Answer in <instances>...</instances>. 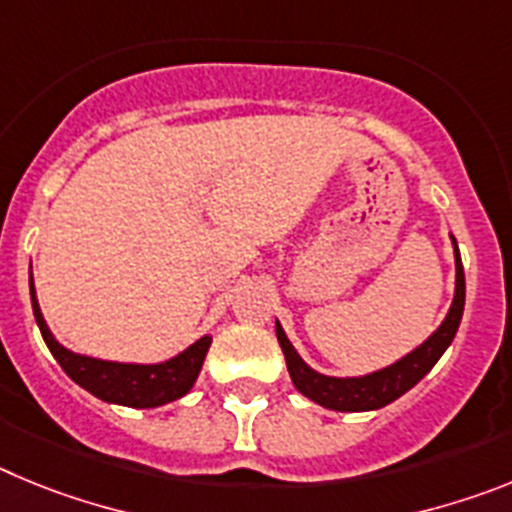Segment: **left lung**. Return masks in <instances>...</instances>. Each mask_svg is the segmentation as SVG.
Instances as JSON below:
<instances>
[{
	"label": "left lung",
	"instance_id": "obj_1",
	"mask_svg": "<svg viewBox=\"0 0 512 512\" xmlns=\"http://www.w3.org/2000/svg\"><path fill=\"white\" fill-rule=\"evenodd\" d=\"M451 246H454V266H456V284H454V300H451L446 318L441 320L431 336L425 338L418 348H413L410 354L402 359L392 361V364L374 369L369 374H359V377H330V374L312 369L292 346V341L284 333L282 323L277 320V338L279 346L284 351V361H287V372L292 377V384L307 397V400L318 402L328 410H338V413H366V410H379L384 405L395 402L408 390H413L415 384L431 372L436 361L441 359L443 351L451 346L456 330H459L461 315H464V297H467V287H464V266H461L459 246L456 238L451 235Z\"/></svg>",
	"mask_w": 512,
	"mask_h": 512
}]
</instances>
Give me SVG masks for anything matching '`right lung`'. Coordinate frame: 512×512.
Returning <instances> with one entry per match:
<instances>
[{
    "label": "right lung",
    "instance_id": "1",
    "mask_svg": "<svg viewBox=\"0 0 512 512\" xmlns=\"http://www.w3.org/2000/svg\"><path fill=\"white\" fill-rule=\"evenodd\" d=\"M30 302H33V315L40 328V336H43L45 346L51 348L53 359L61 364L63 372L69 374L79 387L92 392L102 402H110V405L146 410L169 405V402L184 397L200 377L207 348L212 343V336H202L200 341L184 348L182 354L171 356L166 361H156V364L94 359V356L76 354V351L56 341V336L45 323L43 312H40L33 284V266H30Z\"/></svg>",
    "mask_w": 512,
    "mask_h": 512
}]
</instances>
